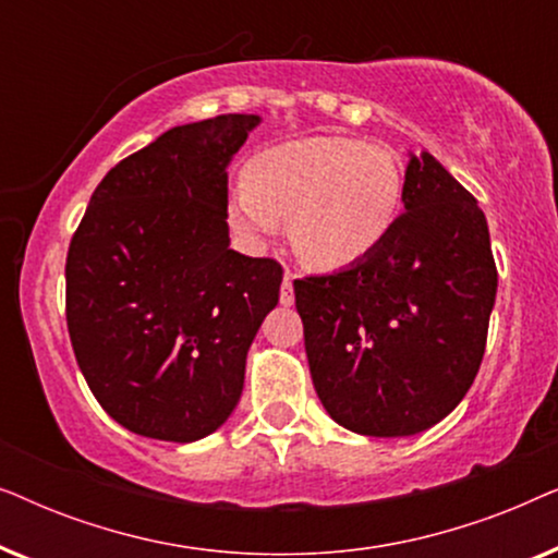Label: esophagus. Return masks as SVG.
<instances>
[{
	"label": "esophagus",
	"mask_w": 558,
	"mask_h": 558,
	"mask_svg": "<svg viewBox=\"0 0 558 558\" xmlns=\"http://www.w3.org/2000/svg\"><path fill=\"white\" fill-rule=\"evenodd\" d=\"M279 302L289 307L294 302V287H292V271L284 274V281H281V292H279Z\"/></svg>",
	"instance_id": "1"
}]
</instances>
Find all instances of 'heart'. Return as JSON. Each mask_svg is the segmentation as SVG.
<instances>
[{
    "label": "heart",
    "instance_id": "obj_1",
    "mask_svg": "<svg viewBox=\"0 0 558 558\" xmlns=\"http://www.w3.org/2000/svg\"><path fill=\"white\" fill-rule=\"evenodd\" d=\"M401 167L386 149L340 136L287 142L251 159L248 182L231 190L228 213L243 241L262 246L289 218L296 256L317 269L363 262L401 213Z\"/></svg>",
    "mask_w": 558,
    "mask_h": 558
}]
</instances>
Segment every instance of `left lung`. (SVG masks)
<instances>
[{
	"mask_svg": "<svg viewBox=\"0 0 558 558\" xmlns=\"http://www.w3.org/2000/svg\"><path fill=\"white\" fill-rule=\"evenodd\" d=\"M403 208L363 262L294 279L319 401L365 437H411L464 399L498 292L485 213L429 151L409 157Z\"/></svg>",
	"mask_w": 558,
	"mask_h": 558,
	"instance_id": "1",
	"label": "left lung"
}]
</instances>
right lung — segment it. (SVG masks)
<instances>
[{
  "label": "right lung",
  "mask_w": 558,
  "mask_h": 558,
  "mask_svg": "<svg viewBox=\"0 0 558 558\" xmlns=\"http://www.w3.org/2000/svg\"><path fill=\"white\" fill-rule=\"evenodd\" d=\"M254 113L174 126L111 167L73 233L65 319L106 414L162 441L233 414L281 266L228 248V172Z\"/></svg>",
  "instance_id": "right-lung-1"
}]
</instances>
